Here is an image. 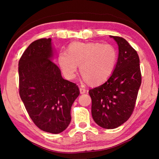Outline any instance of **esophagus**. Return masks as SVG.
I'll use <instances>...</instances> for the list:
<instances>
[{
  "mask_svg": "<svg viewBox=\"0 0 159 159\" xmlns=\"http://www.w3.org/2000/svg\"><path fill=\"white\" fill-rule=\"evenodd\" d=\"M80 94H84L86 93V89L85 88H80Z\"/></svg>",
  "mask_w": 159,
  "mask_h": 159,
  "instance_id": "obj_1",
  "label": "esophagus"
}]
</instances>
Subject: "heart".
<instances>
[{
  "mask_svg": "<svg viewBox=\"0 0 159 159\" xmlns=\"http://www.w3.org/2000/svg\"><path fill=\"white\" fill-rule=\"evenodd\" d=\"M59 64L64 76L75 79L78 66L83 80L99 84L111 76L117 61V51L110 44L99 43H73L67 52L59 55Z\"/></svg>",
  "mask_w": 159,
  "mask_h": 159,
  "instance_id": "obj_1",
  "label": "heart"
}]
</instances>
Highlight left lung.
<instances>
[{
	"mask_svg": "<svg viewBox=\"0 0 159 159\" xmlns=\"http://www.w3.org/2000/svg\"><path fill=\"white\" fill-rule=\"evenodd\" d=\"M110 38L118 46L114 70L103 84L89 90L93 120L106 129L116 128L130 117L142 82L138 53L123 38Z\"/></svg>",
	"mask_w": 159,
	"mask_h": 159,
	"instance_id": "8db88e82",
	"label": "left lung"
}]
</instances>
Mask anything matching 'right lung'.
I'll return each mask as SVG.
<instances>
[{"instance_id": "right-lung-1", "label": "right lung", "mask_w": 159, "mask_h": 159, "mask_svg": "<svg viewBox=\"0 0 159 159\" xmlns=\"http://www.w3.org/2000/svg\"><path fill=\"white\" fill-rule=\"evenodd\" d=\"M52 39L29 45L19 61L20 95L38 128L50 133L63 132L71 122V108L80 94L75 83L64 79L52 61Z\"/></svg>"}]
</instances>
